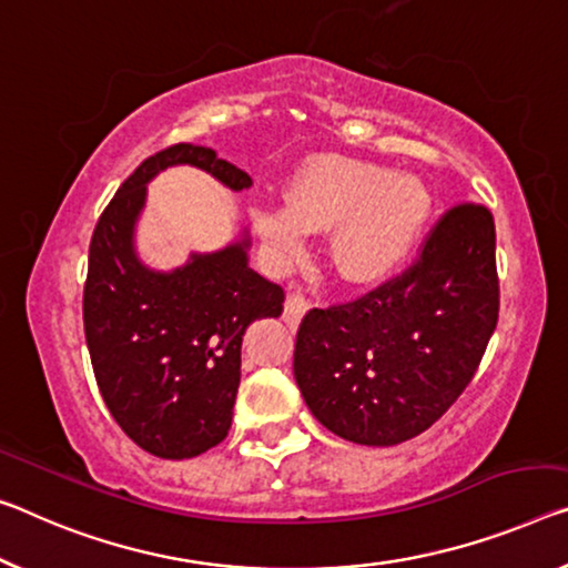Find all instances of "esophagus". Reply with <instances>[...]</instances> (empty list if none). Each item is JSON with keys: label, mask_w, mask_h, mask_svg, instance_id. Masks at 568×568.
<instances>
[{"label": "esophagus", "mask_w": 568, "mask_h": 568, "mask_svg": "<svg viewBox=\"0 0 568 568\" xmlns=\"http://www.w3.org/2000/svg\"><path fill=\"white\" fill-rule=\"evenodd\" d=\"M310 310V302L304 300L302 292H292L290 296H286V304H284V322L290 327H296L302 322L304 314H307Z\"/></svg>", "instance_id": "34e87169"}]
</instances>
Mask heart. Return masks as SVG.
I'll return each mask as SVG.
<instances>
[{
	"label": "heart",
	"instance_id": "1",
	"mask_svg": "<svg viewBox=\"0 0 568 568\" xmlns=\"http://www.w3.org/2000/svg\"><path fill=\"white\" fill-rule=\"evenodd\" d=\"M290 207L256 213L261 239L292 256L307 233L333 235V264L353 284L394 276L422 241L432 193L412 172L361 160H320L290 187Z\"/></svg>",
	"mask_w": 568,
	"mask_h": 568
}]
</instances>
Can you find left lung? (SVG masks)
Wrapping results in <instances>:
<instances>
[{"mask_svg":"<svg viewBox=\"0 0 568 568\" xmlns=\"http://www.w3.org/2000/svg\"><path fill=\"white\" fill-rule=\"evenodd\" d=\"M497 310L493 213L457 205L406 274L357 302L307 312L294 345L296 386L325 429L394 447L429 429L467 388Z\"/></svg>","mask_w":568,"mask_h":568,"instance_id":"8db88e82","label":"left lung"}]
</instances>
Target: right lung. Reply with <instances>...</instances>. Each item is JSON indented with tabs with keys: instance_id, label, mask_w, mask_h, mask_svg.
<instances>
[{
	"instance_id": "add662e5",
	"label": "right lung",
	"mask_w": 568,
	"mask_h": 568,
	"mask_svg": "<svg viewBox=\"0 0 568 568\" xmlns=\"http://www.w3.org/2000/svg\"><path fill=\"white\" fill-rule=\"evenodd\" d=\"M197 168L233 193L251 178L207 146L174 144L134 170L99 217L83 290L95 383L111 416L144 452L190 459L229 436L251 322L278 317L282 286L248 266V229L229 246L152 268L136 251L146 185L170 168Z\"/></svg>"
}]
</instances>
